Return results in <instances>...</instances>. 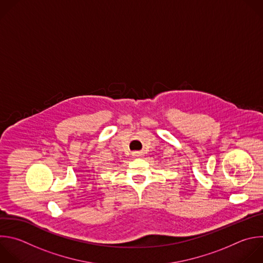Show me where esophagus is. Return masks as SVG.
<instances>
[{"label": "esophagus", "mask_w": 263, "mask_h": 263, "mask_svg": "<svg viewBox=\"0 0 263 263\" xmlns=\"http://www.w3.org/2000/svg\"><path fill=\"white\" fill-rule=\"evenodd\" d=\"M134 156H135V157H139V156H140V153L135 152V153H134Z\"/></svg>", "instance_id": "34e87169"}]
</instances>
